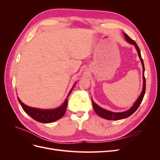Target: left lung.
I'll return each mask as SVG.
<instances>
[{"label": "left lung", "instance_id": "8db88e82", "mask_svg": "<svg viewBox=\"0 0 160 160\" xmlns=\"http://www.w3.org/2000/svg\"><path fill=\"white\" fill-rule=\"evenodd\" d=\"M124 37L125 40H126L129 43L132 45H133L136 49L138 55L140 58V60H141L142 64V67H143V90L142 91L141 94H140L139 97L138 98V99H137V101H135L134 103V104L133 105V106L129 110L126 111H123V112H120V113H115V112H112V111H110L108 110H106L105 109L101 108V107L98 105H97L94 101L92 99V104H93V109L95 110V111L96 112V113L98 114L99 116H100L101 118L106 119H109V120H119V119H122L124 118H126L129 117L131 115H132L135 111L138 109V108H139V105L141 104L142 101L143 99V97L145 95V92H146V79H145V76H144V71H145V68H144V64H143V61L141 56V52H140V50L139 48L138 47L137 43L135 42L133 40H132L127 34L124 33Z\"/></svg>", "mask_w": 160, "mask_h": 160}]
</instances>
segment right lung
Segmentation results:
<instances>
[{
  "mask_svg": "<svg viewBox=\"0 0 160 160\" xmlns=\"http://www.w3.org/2000/svg\"><path fill=\"white\" fill-rule=\"evenodd\" d=\"M74 86L75 85L72 87V88H74ZM72 88L69 92L68 97L71 93V92L72 91ZM68 97H67V98H68ZM18 100L21 105L22 106L23 110L25 111L30 117L37 121V122L45 123L54 122L55 121L61 118L65 113L67 107V103H68V99L67 98L63 104L60 106L59 108L53 109H41L28 107V106L24 104L22 101L19 99V98H18Z\"/></svg>",
  "mask_w": 160,
  "mask_h": 160,
  "instance_id": "right-lung-1",
  "label": "right lung"
}]
</instances>
